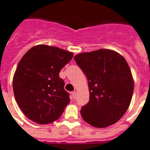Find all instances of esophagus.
<instances>
[{
  "label": "esophagus",
  "instance_id": "esophagus-1",
  "mask_svg": "<svg viewBox=\"0 0 150 150\" xmlns=\"http://www.w3.org/2000/svg\"><path fill=\"white\" fill-rule=\"evenodd\" d=\"M71 94H72L73 98H75H75H76V96H77V93H76V92H73Z\"/></svg>",
  "mask_w": 150,
  "mask_h": 150
}]
</instances>
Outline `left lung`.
Masks as SVG:
<instances>
[{
	"label": "left lung",
	"mask_w": 150,
	"mask_h": 150,
	"mask_svg": "<svg viewBox=\"0 0 150 150\" xmlns=\"http://www.w3.org/2000/svg\"><path fill=\"white\" fill-rule=\"evenodd\" d=\"M74 59L88 83L89 102L81 109L83 119L96 128L115 123L127 111L134 89L126 59L109 49L81 53Z\"/></svg>",
	"instance_id": "1"
}]
</instances>
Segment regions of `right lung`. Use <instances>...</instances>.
I'll return each mask as SVG.
<instances>
[{"instance_id":"add662e5","label":"right lung","mask_w":150,"mask_h":150,"mask_svg":"<svg viewBox=\"0 0 150 150\" xmlns=\"http://www.w3.org/2000/svg\"><path fill=\"white\" fill-rule=\"evenodd\" d=\"M72 57V52L46 45L31 47L23 56L14 72L13 89L27 118L43 125L62 115L70 98L59 72Z\"/></svg>"}]
</instances>
